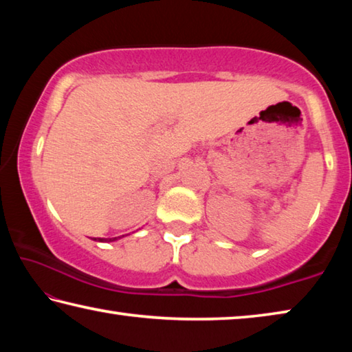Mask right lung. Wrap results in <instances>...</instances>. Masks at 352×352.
<instances>
[{"mask_svg": "<svg viewBox=\"0 0 352 352\" xmlns=\"http://www.w3.org/2000/svg\"><path fill=\"white\" fill-rule=\"evenodd\" d=\"M119 237H111V239H102V237H98L99 242H113V241H118ZM94 241H96V237H94Z\"/></svg>", "mask_w": 352, "mask_h": 352, "instance_id": "add662e5", "label": "right lung"}]
</instances>
